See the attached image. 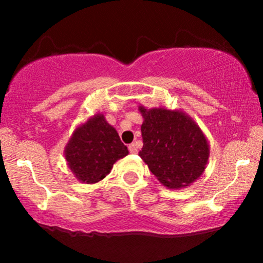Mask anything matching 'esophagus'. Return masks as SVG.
Returning <instances> with one entry per match:
<instances>
[{
	"instance_id": "34e87169",
	"label": "esophagus",
	"mask_w": 263,
	"mask_h": 263,
	"mask_svg": "<svg viewBox=\"0 0 263 263\" xmlns=\"http://www.w3.org/2000/svg\"><path fill=\"white\" fill-rule=\"evenodd\" d=\"M128 151L131 153H134V155H136V153L138 152V148H137V146H136V143H131L128 146Z\"/></svg>"
}]
</instances>
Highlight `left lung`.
I'll use <instances>...</instances> for the list:
<instances>
[{"instance_id": "8db88e82", "label": "left lung", "mask_w": 263, "mask_h": 263, "mask_svg": "<svg viewBox=\"0 0 263 263\" xmlns=\"http://www.w3.org/2000/svg\"><path fill=\"white\" fill-rule=\"evenodd\" d=\"M143 147L140 157L158 182L170 189L189 186L206 168L210 146L188 114L167 107L138 106Z\"/></svg>"}]
</instances>
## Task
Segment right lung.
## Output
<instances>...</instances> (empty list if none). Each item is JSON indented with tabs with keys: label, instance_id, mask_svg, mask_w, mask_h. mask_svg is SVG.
I'll return each mask as SVG.
<instances>
[{
	"label": "right lung",
	"instance_id": "obj_1",
	"mask_svg": "<svg viewBox=\"0 0 263 263\" xmlns=\"http://www.w3.org/2000/svg\"><path fill=\"white\" fill-rule=\"evenodd\" d=\"M128 155L116 128L98 112L78 125L65 144L66 165L84 184L104 179L119 159Z\"/></svg>",
	"mask_w": 263,
	"mask_h": 263
}]
</instances>
